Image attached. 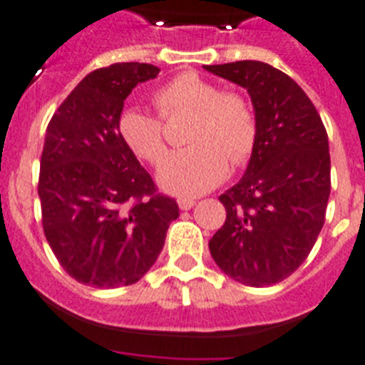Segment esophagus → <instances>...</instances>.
Instances as JSON below:
<instances>
[{
	"label": "esophagus",
	"mask_w": 365,
	"mask_h": 365,
	"mask_svg": "<svg viewBox=\"0 0 365 365\" xmlns=\"http://www.w3.org/2000/svg\"><path fill=\"white\" fill-rule=\"evenodd\" d=\"M196 200H190V198H180L178 200V207L182 211H189L190 207H195Z\"/></svg>",
	"instance_id": "obj_1"
}]
</instances>
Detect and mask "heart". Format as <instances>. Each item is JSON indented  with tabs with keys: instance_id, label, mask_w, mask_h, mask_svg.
Returning <instances> with one entry per match:
<instances>
[{
	"instance_id": "obj_1",
	"label": "heart",
	"mask_w": 365,
	"mask_h": 365,
	"mask_svg": "<svg viewBox=\"0 0 365 365\" xmlns=\"http://www.w3.org/2000/svg\"><path fill=\"white\" fill-rule=\"evenodd\" d=\"M156 105L165 116L196 113L189 133L192 147L169 154L158 169V183L165 192L182 198L209 192L229 175V160L242 165L256 143V118L251 105L236 93L222 88L196 72H182L156 93ZM121 140L149 163L165 154L163 121L143 107H127L118 120Z\"/></svg>"
}]
</instances>
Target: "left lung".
I'll return each mask as SVG.
<instances>
[{
    "label": "left lung",
    "instance_id": "1",
    "mask_svg": "<svg viewBox=\"0 0 365 365\" xmlns=\"http://www.w3.org/2000/svg\"><path fill=\"white\" fill-rule=\"evenodd\" d=\"M203 68L247 91L258 129L244 176L220 196L227 218L209 242L212 260L240 284H277L304 264L326 220V127L300 85L264 61Z\"/></svg>",
    "mask_w": 365,
    "mask_h": 365
}]
</instances>
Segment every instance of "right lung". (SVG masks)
Instances as JSON below:
<instances>
[{
	"instance_id": "1",
	"label": "right lung",
	"mask_w": 365,
	"mask_h": 365,
	"mask_svg": "<svg viewBox=\"0 0 365 365\" xmlns=\"http://www.w3.org/2000/svg\"><path fill=\"white\" fill-rule=\"evenodd\" d=\"M158 72L136 61L98 68L47 127L38 185L43 231L61 267L81 284L110 289L140 280L180 216L118 133L123 101Z\"/></svg>"
}]
</instances>
